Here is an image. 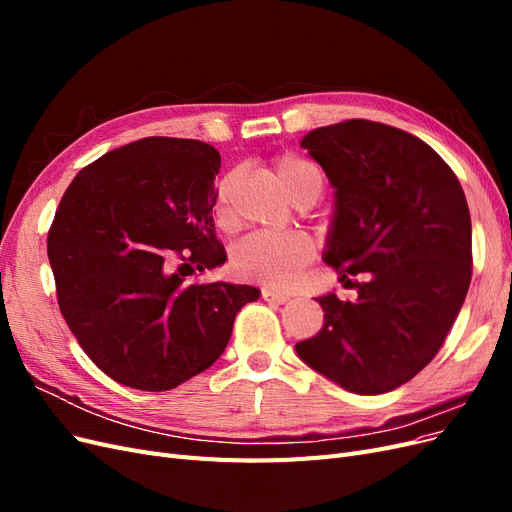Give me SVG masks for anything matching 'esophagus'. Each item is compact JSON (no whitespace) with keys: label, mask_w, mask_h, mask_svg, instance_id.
<instances>
[{"label":"esophagus","mask_w":512,"mask_h":512,"mask_svg":"<svg viewBox=\"0 0 512 512\" xmlns=\"http://www.w3.org/2000/svg\"><path fill=\"white\" fill-rule=\"evenodd\" d=\"M262 299L269 303H288L290 294L280 292V290H271V288H262Z\"/></svg>","instance_id":"34e87169"}]
</instances>
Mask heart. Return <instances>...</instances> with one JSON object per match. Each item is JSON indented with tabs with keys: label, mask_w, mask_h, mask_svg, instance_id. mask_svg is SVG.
Wrapping results in <instances>:
<instances>
[{
	"label": "heart",
	"mask_w": 512,
	"mask_h": 512,
	"mask_svg": "<svg viewBox=\"0 0 512 512\" xmlns=\"http://www.w3.org/2000/svg\"><path fill=\"white\" fill-rule=\"evenodd\" d=\"M282 188L294 200L307 183H320V170L301 158L284 156L275 166ZM232 177H224L215 185L213 218L222 230L237 226L235 211L230 205ZM314 258V241L305 232L290 230L277 235H250L232 250V269L245 280L267 286H290L297 280L303 267Z\"/></svg>",
	"instance_id": "1"
}]
</instances>
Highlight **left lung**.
<instances>
[{
    "label": "left lung",
    "mask_w": 512,
    "mask_h": 512,
    "mask_svg": "<svg viewBox=\"0 0 512 512\" xmlns=\"http://www.w3.org/2000/svg\"><path fill=\"white\" fill-rule=\"evenodd\" d=\"M301 147L335 188L324 260L356 288V299L318 297L322 329L294 348L350 393H389L438 354L466 301V194L427 143L386 123H333L303 136ZM359 272L363 283L345 280Z\"/></svg>",
    "instance_id": "left-lung-1"
}]
</instances>
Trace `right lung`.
Returning <instances> with one entry per match:
<instances>
[{
	"label": "right lung",
	"instance_id": "obj_1",
	"mask_svg": "<svg viewBox=\"0 0 512 512\" xmlns=\"http://www.w3.org/2000/svg\"><path fill=\"white\" fill-rule=\"evenodd\" d=\"M215 147L149 136L85 166L57 207L49 262L57 303L108 378L170 391L224 352L254 286L188 282L226 262L215 237Z\"/></svg>",
	"mask_w": 512,
	"mask_h": 512
}]
</instances>
